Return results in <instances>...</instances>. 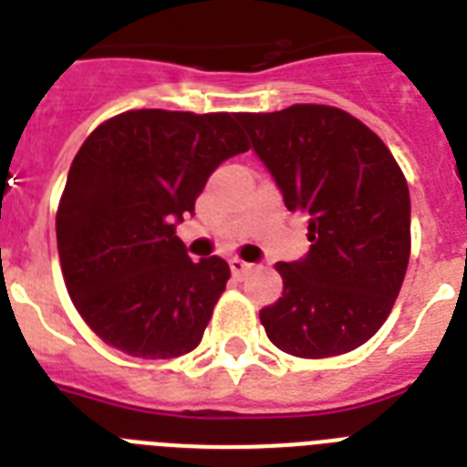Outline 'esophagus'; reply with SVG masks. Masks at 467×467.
I'll return each instance as SVG.
<instances>
[{"label": "esophagus", "mask_w": 467, "mask_h": 467, "mask_svg": "<svg viewBox=\"0 0 467 467\" xmlns=\"http://www.w3.org/2000/svg\"><path fill=\"white\" fill-rule=\"evenodd\" d=\"M230 269H233L234 276H247L249 271L254 269V264H247L242 262V259H237V256H233V259H230Z\"/></svg>", "instance_id": "1"}]
</instances>
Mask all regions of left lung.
Masks as SVG:
<instances>
[{"label": "left lung", "mask_w": 467, "mask_h": 467, "mask_svg": "<svg viewBox=\"0 0 467 467\" xmlns=\"http://www.w3.org/2000/svg\"><path fill=\"white\" fill-rule=\"evenodd\" d=\"M288 211L307 215L310 252L278 262L284 298L259 312L300 358L354 351L380 329L410 262V189L390 150L351 113L296 104L240 113Z\"/></svg>", "instance_id": "8db88e82"}]
</instances>
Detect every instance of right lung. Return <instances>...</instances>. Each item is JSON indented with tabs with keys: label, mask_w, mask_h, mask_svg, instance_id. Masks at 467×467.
Returning <instances> with one entry per match:
<instances>
[{
	"label": "right lung",
	"mask_w": 467,
	"mask_h": 467,
	"mask_svg": "<svg viewBox=\"0 0 467 467\" xmlns=\"http://www.w3.org/2000/svg\"><path fill=\"white\" fill-rule=\"evenodd\" d=\"M240 113L140 109L113 116L69 167L55 230L62 276L99 339L138 358L201 344L230 266L191 262L176 225L208 176L247 152Z\"/></svg>",
	"instance_id": "add662e5"
}]
</instances>
